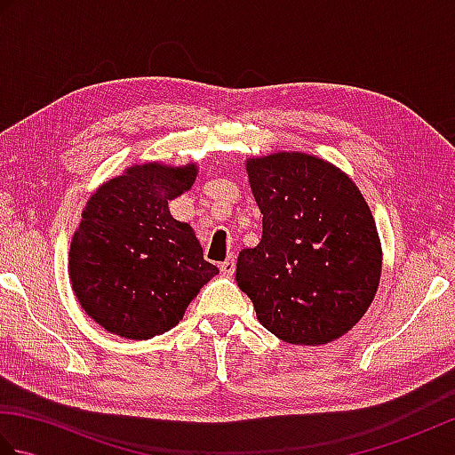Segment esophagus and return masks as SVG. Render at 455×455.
<instances>
[{
    "instance_id": "34e87169",
    "label": "esophagus",
    "mask_w": 455,
    "mask_h": 455,
    "mask_svg": "<svg viewBox=\"0 0 455 455\" xmlns=\"http://www.w3.org/2000/svg\"><path fill=\"white\" fill-rule=\"evenodd\" d=\"M235 269H236V259H235L233 254H230V256L225 259V262L220 264V272L225 274V275H233Z\"/></svg>"
}]
</instances>
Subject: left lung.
Listing matches in <instances>:
<instances>
[{
	"instance_id": "left-lung-1",
	"label": "left lung",
	"mask_w": 455,
	"mask_h": 455,
	"mask_svg": "<svg viewBox=\"0 0 455 455\" xmlns=\"http://www.w3.org/2000/svg\"><path fill=\"white\" fill-rule=\"evenodd\" d=\"M262 240L240 250L238 287L259 324L287 344L344 336L367 313L381 279V240L352 178L305 152L246 160Z\"/></svg>"
}]
</instances>
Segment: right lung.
<instances>
[{
	"mask_svg": "<svg viewBox=\"0 0 455 455\" xmlns=\"http://www.w3.org/2000/svg\"><path fill=\"white\" fill-rule=\"evenodd\" d=\"M197 164H132L95 189L74 230L68 272L92 321L127 340L176 326L199 289L219 274L168 201L188 191Z\"/></svg>",
	"mask_w": 455,
	"mask_h": 455,
	"instance_id": "right-lung-1",
	"label": "right lung"
}]
</instances>
